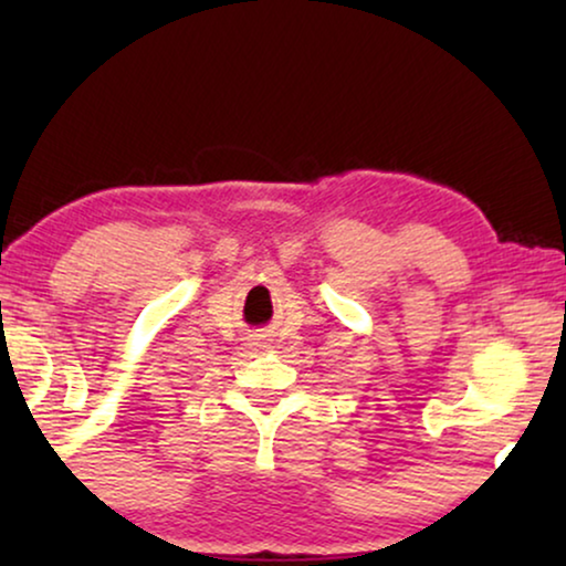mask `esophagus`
Segmentation results:
<instances>
[{"instance_id": "34e87169", "label": "esophagus", "mask_w": 566, "mask_h": 566, "mask_svg": "<svg viewBox=\"0 0 566 566\" xmlns=\"http://www.w3.org/2000/svg\"><path fill=\"white\" fill-rule=\"evenodd\" d=\"M254 350H265L268 347V339H262V337H252V343H250Z\"/></svg>"}]
</instances>
